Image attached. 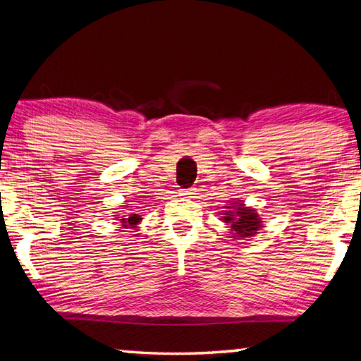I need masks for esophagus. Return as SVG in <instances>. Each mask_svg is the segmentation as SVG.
<instances>
[{"label": "esophagus", "mask_w": 361, "mask_h": 361, "mask_svg": "<svg viewBox=\"0 0 361 361\" xmlns=\"http://www.w3.org/2000/svg\"><path fill=\"white\" fill-rule=\"evenodd\" d=\"M180 194L185 195V197H194L195 188H188V189H180Z\"/></svg>", "instance_id": "1"}]
</instances>
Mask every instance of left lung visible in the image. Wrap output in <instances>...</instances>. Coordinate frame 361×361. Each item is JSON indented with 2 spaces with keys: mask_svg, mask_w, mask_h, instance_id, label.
<instances>
[{
  "mask_svg": "<svg viewBox=\"0 0 361 361\" xmlns=\"http://www.w3.org/2000/svg\"><path fill=\"white\" fill-rule=\"evenodd\" d=\"M237 207L235 212H226L223 216V221L231 224V229L234 231L237 237H248L256 234V231L261 228V219L253 209H248V207L240 205H232ZM231 209V207H228Z\"/></svg>",
  "mask_w": 361,
  "mask_h": 361,
  "instance_id": "obj_1",
  "label": "left lung"
}]
</instances>
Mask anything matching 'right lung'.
<instances>
[{
	"label": "right lung",
	"instance_id": "add662e5",
	"mask_svg": "<svg viewBox=\"0 0 361 361\" xmlns=\"http://www.w3.org/2000/svg\"><path fill=\"white\" fill-rule=\"evenodd\" d=\"M140 218L138 215H135V213H133L132 216H129V218H122L121 221H122V224H124V228H127V226H133V224H137L138 221H140Z\"/></svg>",
	"mask_w": 361,
	"mask_h": 361
}]
</instances>
